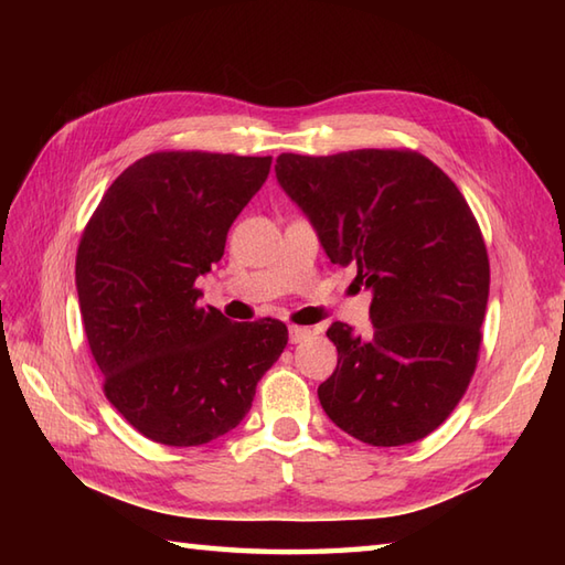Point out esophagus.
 Returning a JSON list of instances; mask_svg holds the SVG:
<instances>
[{"label": "esophagus", "instance_id": "34e87169", "mask_svg": "<svg viewBox=\"0 0 565 565\" xmlns=\"http://www.w3.org/2000/svg\"><path fill=\"white\" fill-rule=\"evenodd\" d=\"M310 334H313V330H310V328H298V326H291V328H289V340H291V344H298V342L308 340Z\"/></svg>", "mask_w": 565, "mask_h": 565}]
</instances>
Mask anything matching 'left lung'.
Instances as JSON below:
<instances>
[{"label":"left lung","mask_w":565,"mask_h":565,"mask_svg":"<svg viewBox=\"0 0 565 565\" xmlns=\"http://www.w3.org/2000/svg\"><path fill=\"white\" fill-rule=\"evenodd\" d=\"M276 179L316 225L330 262L374 291L371 338L332 322L338 369L318 398L371 447L435 431L468 388L483 340L490 262L473 211L415 150L281 152Z\"/></svg>","instance_id":"8db88e82"}]
</instances>
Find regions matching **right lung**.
I'll return each mask as SVG.
<instances>
[{"label": "right lung", "instance_id": "add662e5", "mask_svg": "<svg viewBox=\"0 0 565 565\" xmlns=\"http://www.w3.org/2000/svg\"><path fill=\"white\" fill-rule=\"evenodd\" d=\"M271 158L160 150L106 189L77 247L79 313L104 395L142 437L199 447L239 425L281 356V320L231 322L199 306V274Z\"/></svg>", "mask_w": 565, "mask_h": 565}]
</instances>
